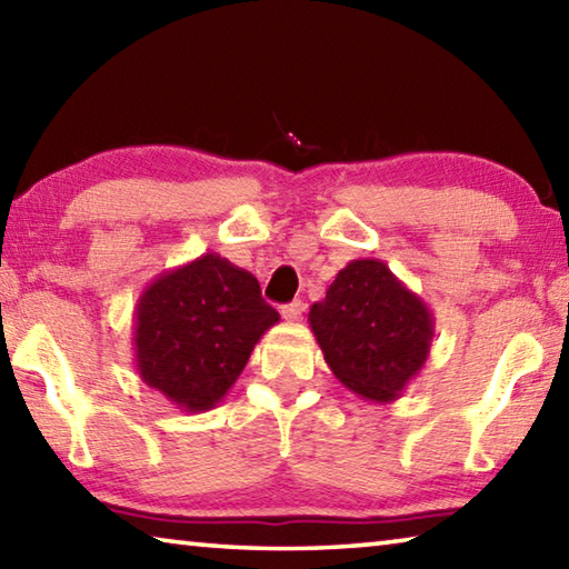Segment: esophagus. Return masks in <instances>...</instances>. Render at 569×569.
Instances as JSON below:
<instances>
[{
  "instance_id": "esophagus-1",
  "label": "esophagus",
  "mask_w": 569,
  "mask_h": 569,
  "mask_svg": "<svg viewBox=\"0 0 569 569\" xmlns=\"http://www.w3.org/2000/svg\"><path fill=\"white\" fill-rule=\"evenodd\" d=\"M303 311H306V303L303 301H293V303H286L281 313H283L286 321H301L303 319Z\"/></svg>"
}]
</instances>
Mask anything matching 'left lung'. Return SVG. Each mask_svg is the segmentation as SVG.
I'll list each match as a JSON object with an SVG mask.
<instances>
[{"instance_id": "8db88e82", "label": "left lung", "mask_w": 569, "mask_h": 569, "mask_svg": "<svg viewBox=\"0 0 569 569\" xmlns=\"http://www.w3.org/2000/svg\"><path fill=\"white\" fill-rule=\"evenodd\" d=\"M308 323L333 377L377 403L407 389L435 339V313L377 258L341 268Z\"/></svg>"}]
</instances>
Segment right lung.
Returning <instances> with one entry per match:
<instances>
[{
	"label": "right lung",
	"mask_w": 569,
	"mask_h": 569,
	"mask_svg": "<svg viewBox=\"0 0 569 569\" xmlns=\"http://www.w3.org/2000/svg\"><path fill=\"white\" fill-rule=\"evenodd\" d=\"M281 321L256 276L206 253L160 273L134 306V366L178 409H213Z\"/></svg>",
	"instance_id": "add662e5"
}]
</instances>
